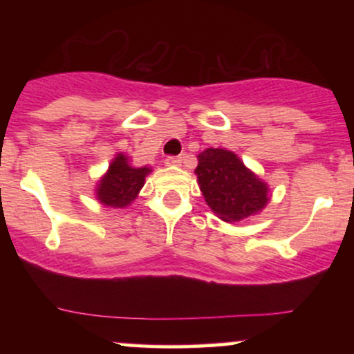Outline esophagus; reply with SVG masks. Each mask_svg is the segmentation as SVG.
<instances>
[{
    "instance_id": "34e87169",
    "label": "esophagus",
    "mask_w": 354,
    "mask_h": 354,
    "mask_svg": "<svg viewBox=\"0 0 354 354\" xmlns=\"http://www.w3.org/2000/svg\"><path fill=\"white\" fill-rule=\"evenodd\" d=\"M181 156H166V160H165V163L168 165V166H178V165H181Z\"/></svg>"
}]
</instances>
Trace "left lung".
<instances>
[{
  "label": "left lung",
  "instance_id": "8db88e82",
  "mask_svg": "<svg viewBox=\"0 0 354 354\" xmlns=\"http://www.w3.org/2000/svg\"><path fill=\"white\" fill-rule=\"evenodd\" d=\"M194 173L206 203L223 221H241L266 206L268 186L228 149H205Z\"/></svg>",
  "mask_w": 354,
  "mask_h": 354
}]
</instances>
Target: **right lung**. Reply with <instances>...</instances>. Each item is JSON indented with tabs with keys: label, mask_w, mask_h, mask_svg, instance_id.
I'll return each instance as SVG.
<instances>
[{
	"label": "right lung",
	"mask_w": 354,
	"mask_h": 354,
	"mask_svg": "<svg viewBox=\"0 0 354 354\" xmlns=\"http://www.w3.org/2000/svg\"><path fill=\"white\" fill-rule=\"evenodd\" d=\"M149 171V168H133L124 154H118L109 165L108 173L100 181L96 189L98 200L111 208H124L143 188L145 176Z\"/></svg>",
	"instance_id": "add662e5"
}]
</instances>
